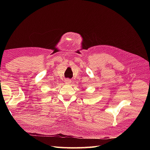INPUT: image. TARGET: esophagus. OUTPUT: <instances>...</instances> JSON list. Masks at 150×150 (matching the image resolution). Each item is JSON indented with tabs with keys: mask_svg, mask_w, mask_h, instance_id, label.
<instances>
[{
	"mask_svg": "<svg viewBox=\"0 0 150 150\" xmlns=\"http://www.w3.org/2000/svg\"><path fill=\"white\" fill-rule=\"evenodd\" d=\"M64 82H65L66 84H70L71 82V81L69 80V79H66V80L64 81Z\"/></svg>",
	"mask_w": 150,
	"mask_h": 150,
	"instance_id": "1",
	"label": "esophagus"
}]
</instances>
